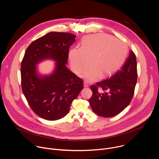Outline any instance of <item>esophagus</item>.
<instances>
[{"mask_svg": "<svg viewBox=\"0 0 159 159\" xmlns=\"http://www.w3.org/2000/svg\"><path fill=\"white\" fill-rule=\"evenodd\" d=\"M84 87H89V84H88V82L87 81H84Z\"/></svg>", "mask_w": 159, "mask_h": 159, "instance_id": "esophagus-1", "label": "esophagus"}]
</instances>
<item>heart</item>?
<instances>
[{
    "instance_id": "1",
    "label": "heart",
    "mask_w": 159,
    "mask_h": 159,
    "mask_svg": "<svg viewBox=\"0 0 159 159\" xmlns=\"http://www.w3.org/2000/svg\"><path fill=\"white\" fill-rule=\"evenodd\" d=\"M128 52L127 44L105 34L85 37L81 47L70 50L69 59L75 74L84 71L80 76L88 81L97 80L102 75L106 77L116 72L124 64Z\"/></svg>"
}]
</instances>
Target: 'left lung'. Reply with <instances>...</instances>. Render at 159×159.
I'll use <instances>...</instances> for the list:
<instances>
[{"instance_id":"8db88e82","label":"left lung","mask_w":159,"mask_h":159,"mask_svg":"<svg viewBox=\"0 0 159 159\" xmlns=\"http://www.w3.org/2000/svg\"><path fill=\"white\" fill-rule=\"evenodd\" d=\"M137 80L136 56L130 50L119 70L105 80L91 85L93 94L89 102L93 112L103 117H111L120 113L132 100ZM98 88L104 92L100 93Z\"/></svg>"}]
</instances>
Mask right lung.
Listing matches in <instances>:
<instances>
[{
    "mask_svg": "<svg viewBox=\"0 0 159 159\" xmlns=\"http://www.w3.org/2000/svg\"><path fill=\"white\" fill-rule=\"evenodd\" d=\"M75 37L67 32H49L32 42L25 52L20 68L22 90L32 110L45 120L66 116L83 89V80L66 67ZM46 58L57 62L55 70L50 75L39 76L36 65Z\"/></svg>",
    "mask_w": 159,
    "mask_h": 159,
    "instance_id": "obj_1",
    "label": "right lung"
}]
</instances>
